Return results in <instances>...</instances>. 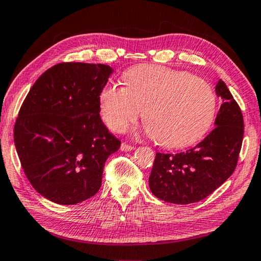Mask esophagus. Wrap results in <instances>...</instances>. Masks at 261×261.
I'll return each mask as SVG.
<instances>
[{"mask_svg":"<svg viewBox=\"0 0 261 261\" xmlns=\"http://www.w3.org/2000/svg\"><path fill=\"white\" fill-rule=\"evenodd\" d=\"M134 149H136L135 146H131V145H127L125 143H123L121 145V151L123 152H129V151H134Z\"/></svg>","mask_w":261,"mask_h":261,"instance_id":"obj_1","label":"esophagus"}]
</instances>
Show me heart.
I'll return each instance as SVG.
<instances>
[{"mask_svg": "<svg viewBox=\"0 0 261 261\" xmlns=\"http://www.w3.org/2000/svg\"><path fill=\"white\" fill-rule=\"evenodd\" d=\"M124 87L108 85L99 95L102 121L114 132H124L143 110L145 129L159 145L189 146L213 124L218 100L204 79L161 65H137L122 76Z\"/></svg>", "mask_w": 261, "mask_h": 261, "instance_id": "b5f03b06", "label": "heart"}]
</instances>
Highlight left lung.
Returning a JSON list of instances; mask_svg holds the SVG:
<instances>
[{"mask_svg":"<svg viewBox=\"0 0 261 261\" xmlns=\"http://www.w3.org/2000/svg\"><path fill=\"white\" fill-rule=\"evenodd\" d=\"M215 93L222 99L214 122L215 129L187 152L156 153L148 183L159 199L177 205L200 201L235 170L244 135L243 115L221 79Z\"/></svg>","mask_w":261,"mask_h":261,"instance_id":"left-lung-1","label":"left lung"}]
</instances>
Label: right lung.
<instances>
[{
    "mask_svg": "<svg viewBox=\"0 0 261 261\" xmlns=\"http://www.w3.org/2000/svg\"><path fill=\"white\" fill-rule=\"evenodd\" d=\"M114 70L106 64H56L31 87L14 138L26 177L48 200L74 205L99 191L105 162L121 141L101 121L100 92Z\"/></svg>",
    "mask_w": 261,
    "mask_h": 261,
    "instance_id": "obj_1",
    "label": "right lung"
}]
</instances>
